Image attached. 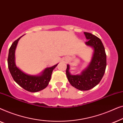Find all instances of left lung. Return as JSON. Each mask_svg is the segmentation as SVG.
<instances>
[{
    "label": "left lung",
    "mask_w": 123,
    "mask_h": 123,
    "mask_svg": "<svg viewBox=\"0 0 123 123\" xmlns=\"http://www.w3.org/2000/svg\"><path fill=\"white\" fill-rule=\"evenodd\" d=\"M86 39V45L92 48L93 54L88 67L80 74L72 75L69 65H67L66 74L72 86L80 91H87L97 86L101 81L106 67V55L102 41L92 33L84 32Z\"/></svg>",
    "instance_id": "8db88e82"
}]
</instances>
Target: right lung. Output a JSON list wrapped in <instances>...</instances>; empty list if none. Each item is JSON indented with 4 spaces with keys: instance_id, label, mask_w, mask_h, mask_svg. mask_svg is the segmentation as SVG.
I'll return each instance as SVG.
<instances>
[{
    "instance_id": "add662e5",
    "label": "right lung",
    "mask_w": 123,
    "mask_h": 123,
    "mask_svg": "<svg viewBox=\"0 0 123 123\" xmlns=\"http://www.w3.org/2000/svg\"><path fill=\"white\" fill-rule=\"evenodd\" d=\"M22 36L13 42L9 49L8 58V68L13 80L18 85L27 91L38 92L48 86L51 79L52 72L58 64L45 68L38 75L28 74L22 71L17 67L15 63V51L18 41Z\"/></svg>"
}]
</instances>
